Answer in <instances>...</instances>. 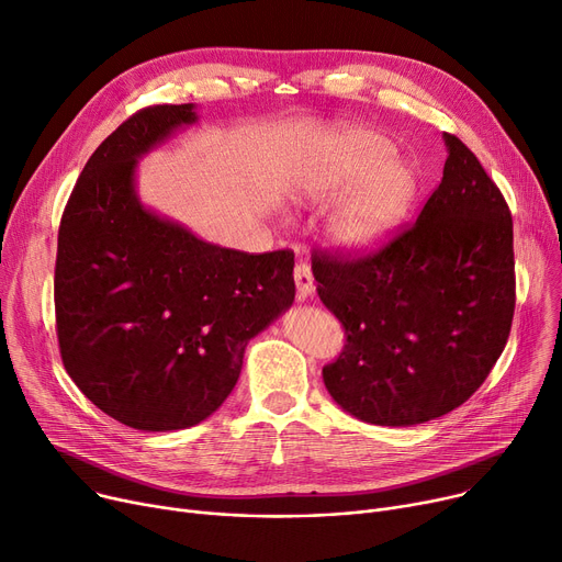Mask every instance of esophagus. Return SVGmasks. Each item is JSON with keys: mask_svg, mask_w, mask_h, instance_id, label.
<instances>
[{"mask_svg": "<svg viewBox=\"0 0 562 562\" xmlns=\"http://www.w3.org/2000/svg\"><path fill=\"white\" fill-rule=\"evenodd\" d=\"M293 282H296L299 301H305L310 293L314 291V276H312L310 263L296 261V266H293Z\"/></svg>", "mask_w": 562, "mask_h": 562, "instance_id": "34e87169", "label": "esophagus"}]
</instances>
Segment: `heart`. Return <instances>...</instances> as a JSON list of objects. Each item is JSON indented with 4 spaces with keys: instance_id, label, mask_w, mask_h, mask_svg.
<instances>
[{
    "instance_id": "1",
    "label": "heart",
    "mask_w": 562,
    "mask_h": 562,
    "mask_svg": "<svg viewBox=\"0 0 562 562\" xmlns=\"http://www.w3.org/2000/svg\"><path fill=\"white\" fill-rule=\"evenodd\" d=\"M396 145L371 130H350L316 150L301 170L307 200H330L353 189L328 223L330 239L346 250H369L403 225L419 193V175L394 157Z\"/></svg>"
}]
</instances>
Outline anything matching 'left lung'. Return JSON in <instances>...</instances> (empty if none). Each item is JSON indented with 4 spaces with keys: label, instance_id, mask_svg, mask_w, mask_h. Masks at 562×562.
I'll list each match as a JSON object with an SVG mask.
<instances>
[{
    "label": "left lung",
    "instance_id": "obj_1",
    "mask_svg": "<svg viewBox=\"0 0 562 562\" xmlns=\"http://www.w3.org/2000/svg\"><path fill=\"white\" fill-rule=\"evenodd\" d=\"M445 143V177L415 223L369 255H312L318 299L346 330L323 382L367 424L447 415L483 385L510 335V210L476 155L453 134Z\"/></svg>",
    "mask_w": 562,
    "mask_h": 562
}]
</instances>
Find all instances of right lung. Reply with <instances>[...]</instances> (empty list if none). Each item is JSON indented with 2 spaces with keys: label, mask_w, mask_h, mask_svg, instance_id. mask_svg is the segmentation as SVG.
Returning a JSON list of instances; mask_svg holds the SVG:
<instances>
[{
  "label": "right lung",
  "mask_w": 562,
  "mask_h": 562,
  "mask_svg": "<svg viewBox=\"0 0 562 562\" xmlns=\"http://www.w3.org/2000/svg\"><path fill=\"white\" fill-rule=\"evenodd\" d=\"M195 121L193 104L130 115L86 161L58 227L64 367L88 401L136 430L191 428L216 412L248 341L296 296L291 250L221 248L140 204L136 161Z\"/></svg>",
  "instance_id": "1"
}]
</instances>
